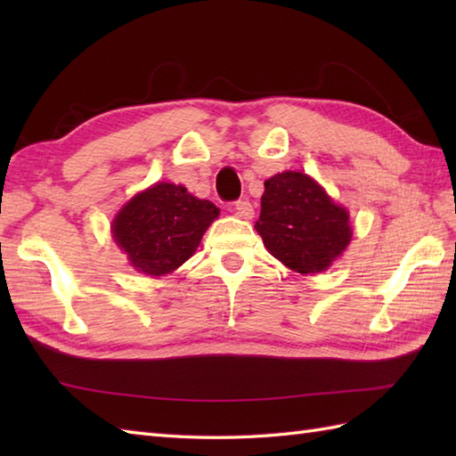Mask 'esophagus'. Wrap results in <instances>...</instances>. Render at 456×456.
<instances>
[{
    "instance_id": "34e87169",
    "label": "esophagus",
    "mask_w": 456,
    "mask_h": 456,
    "mask_svg": "<svg viewBox=\"0 0 456 456\" xmlns=\"http://www.w3.org/2000/svg\"><path fill=\"white\" fill-rule=\"evenodd\" d=\"M235 213L243 219H253L255 217V209H253V206H250L248 200H239L235 203Z\"/></svg>"
}]
</instances>
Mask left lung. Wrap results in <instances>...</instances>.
<instances>
[{
  "label": "left lung",
  "instance_id": "1",
  "mask_svg": "<svg viewBox=\"0 0 456 456\" xmlns=\"http://www.w3.org/2000/svg\"><path fill=\"white\" fill-rule=\"evenodd\" d=\"M260 208L255 229L268 253L294 273H323L351 243L348 211L304 172L266 180Z\"/></svg>",
  "mask_w": 456,
  "mask_h": 456
}]
</instances>
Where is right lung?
Wrapping results in <instances>:
<instances>
[{"instance_id":"right-lung-1","label":"right lung","mask_w":456,"mask_h":456,"mask_svg":"<svg viewBox=\"0 0 456 456\" xmlns=\"http://www.w3.org/2000/svg\"><path fill=\"white\" fill-rule=\"evenodd\" d=\"M219 216L209 200H200L170 182L139 191L119 209L111 233L133 268L149 276L170 274L196 253L201 237Z\"/></svg>"}]
</instances>
